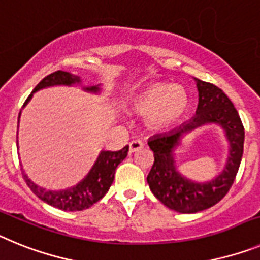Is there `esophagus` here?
Returning a JSON list of instances; mask_svg holds the SVG:
<instances>
[{"mask_svg": "<svg viewBox=\"0 0 260 260\" xmlns=\"http://www.w3.org/2000/svg\"><path fill=\"white\" fill-rule=\"evenodd\" d=\"M144 148V143L143 141H140V140H133V141H131L129 143V153L132 154V153L137 152L139 149Z\"/></svg>", "mask_w": 260, "mask_h": 260, "instance_id": "esophagus-1", "label": "esophagus"}]
</instances>
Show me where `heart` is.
Instances as JSON below:
<instances>
[{
	"label": "heart",
	"instance_id": "1",
	"mask_svg": "<svg viewBox=\"0 0 260 260\" xmlns=\"http://www.w3.org/2000/svg\"><path fill=\"white\" fill-rule=\"evenodd\" d=\"M188 107V95L180 86L155 82L146 86L131 101V108L148 116V125L154 131H165L183 116Z\"/></svg>",
	"mask_w": 260,
	"mask_h": 260
}]
</instances>
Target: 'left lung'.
I'll return each instance as SVG.
<instances>
[{
	"label": "left lung",
	"mask_w": 260,
	"mask_h": 260,
	"mask_svg": "<svg viewBox=\"0 0 260 260\" xmlns=\"http://www.w3.org/2000/svg\"><path fill=\"white\" fill-rule=\"evenodd\" d=\"M195 81L199 91L195 116L177 129L148 141L154 154V164L146 178L150 191L162 204L179 213H196L217 204L233 184L243 154L245 128L232 101L213 83ZM207 123H216L224 129L230 141V155L225 169L217 177L200 184L176 170L173 152L186 134Z\"/></svg>",
	"instance_id": "obj_1"
}]
</instances>
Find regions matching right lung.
<instances>
[{"mask_svg":"<svg viewBox=\"0 0 260 260\" xmlns=\"http://www.w3.org/2000/svg\"><path fill=\"white\" fill-rule=\"evenodd\" d=\"M81 82H82L81 77L71 74L69 72H53L49 76L44 77L36 85L34 91L26 99L23 107L30 102L32 94L38 90L49 86H57V85L72 86V85H80ZM83 90L89 92H99L101 87H99V85H96V86L83 87ZM19 116H21V114H19ZM18 123H19V120H18ZM128 149L129 148L127 145L117 152H110V150L101 152L98 159L95 161L90 173L86 175V178H83L76 186L68 189H62V191H48L46 188H42L40 186L34 183L23 170H22V175H23V179L26 180L27 186L30 187L31 191L47 204L62 209V211H83V209L90 208L92 204L99 202L107 193L112 182H114L115 170H116L117 165L127 157Z\"/></svg>","mask_w":260,"mask_h":260,"instance_id":"right-lung-1","label":"right lung"}]
</instances>
